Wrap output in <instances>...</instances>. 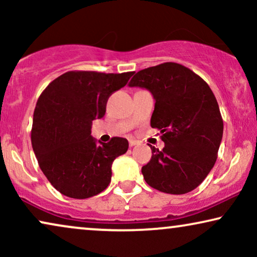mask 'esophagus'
<instances>
[{"label":"esophagus","instance_id":"34e87169","mask_svg":"<svg viewBox=\"0 0 257 257\" xmlns=\"http://www.w3.org/2000/svg\"><path fill=\"white\" fill-rule=\"evenodd\" d=\"M137 144H138V142H137V140H135V139H128V145H130V147L136 146Z\"/></svg>","mask_w":257,"mask_h":257}]
</instances>
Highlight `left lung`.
Returning a JSON list of instances; mask_svg holds the SVG:
<instances>
[{"instance_id":"8db88e82","label":"left lung","mask_w":257,"mask_h":257,"mask_svg":"<svg viewBox=\"0 0 257 257\" xmlns=\"http://www.w3.org/2000/svg\"><path fill=\"white\" fill-rule=\"evenodd\" d=\"M128 86L145 87L156 99L151 126L160 130L165 147L151 146L143 166L151 187L168 194L195 189L212 170L223 133L219 104L205 80L191 69L167 62L140 70Z\"/></svg>"}]
</instances>
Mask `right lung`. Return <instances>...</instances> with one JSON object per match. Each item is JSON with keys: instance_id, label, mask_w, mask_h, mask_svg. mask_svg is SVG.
I'll use <instances>...</instances> for the list:
<instances>
[{"instance_id": "add662e5", "label": "right lung", "mask_w": 257, "mask_h": 257, "mask_svg": "<svg viewBox=\"0 0 257 257\" xmlns=\"http://www.w3.org/2000/svg\"><path fill=\"white\" fill-rule=\"evenodd\" d=\"M133 72L68 71L52 80L34 111L31 144L42 172L59 193L73 199L99 194L111 181L115 158L128 142L113 137L97 144L93 119L104 117L108 97L127 84Z\"/></svg>"}]
</instances>
